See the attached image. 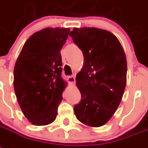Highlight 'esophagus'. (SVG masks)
I'll return each instance as SVG.
<instances>
[{
  "mask_svg": "<svg viewBox=\"0 0 148 148\" xmlns=\"http://www.w3.org/2000/svg\"><path fill=\"white\" fill-rule=\"evenodd\" d=\"M67 81L68 82L70 83L71 85H75V76H68L67 77Z\"/></svg>",
  "mask_w": 148,
  "mask_h": 148,
  "instance_id": "esophagus-1",
  "label": "esophagus"
}]
</instances>
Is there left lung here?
<instances>
[{
	"mask_svg": "<svg viewBox=\"0 0 148 148\" xmlns=\"http://www.w3.org/2000/svg\"><path fill=\"white\" fill-rule=\"evenodd\" d=\"M69 35L84 57L82 70L76 75L82 99L74 113L88 126H102L115 113L125 91V51L115 35L104 29L74 28Z\"/></svg>",
	"mask_w": 148,
	"mask_h": 148,
	"instance_id": "8db88e82",
	"label": "left lung"
}]
</instances>
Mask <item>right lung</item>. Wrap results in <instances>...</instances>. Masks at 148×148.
I'll use <instances>...</instances> for the list:
<instances>
[{
    "instance_id": "right-lung-1",
    "label": "right lung",
    "mask_w": 148,
    "mask_h": 148,
    "mask_svg": "<svg viewBox=\"0 0 148 148\" xmlns=\"http://www.w3.org/2000/svg\"><path fill=\"white\" fill-rule=\"evenodd\" d=\"M69 28H46L23 45L13 70V87L19 107L34 125L56 119L67 82L61 76L60 50Z\"/></svg>"
}]
</instances>
